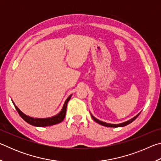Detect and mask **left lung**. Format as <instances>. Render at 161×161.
<instances>
[{
    "label": "left lung",
    "instance_id": "obj_1",
    "mask_svg": "<svg viewBox=\"0 0 161 161\" xmlns=\"http://www.w3.org/2000/svg\"><path fill=\"white\" fill-rule=\"evenodd\" d=\"M138 115H139V114H138V115H136L135 117H133V119L129 120V121H126V122H124V123L119 124H107V123H105V122H103V121H99V120H98L97 119L95 118V117H94V116H92V119H93L94 120V121L97 122V123L99 124H101V125H102V126H107V127H122V126H126V125H128V124H129L131 123V122H133V121H134V120H135L136 118H137V117L138 116Z\"/></svg>",
    "mask_w": 161,
    "mask_h": 161
}]
</instances>
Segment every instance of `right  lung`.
Masks as SVG:
<instances>
[{
  "label": "right lung",
  "instance_id": "right-lung-1",
  "mask_svg": "<svg viewBox=\"0 0 161 161\" xmlns=\"http://www.w3.org/2000/svg\"><path fill=\"white\" fill-rule=\"evenodd\" d=\"M71 97H72V95H70V96L67 98V99L65 101L63 108H62L60 113L58 114L57 116L51 117V118H47V119L32 118V117L28 116H26L25 114H24L17 107H16V106H15V107L18 112V114H20V116L22 117V119H23L24 121H25L27 123H28L31 125H32V126H40V127L52 126V125H54V124L60 123V122H62L64 120L65 117V114H66L67 103L71 99ZM13 104H14V103H13Z\"/></svg>",
  "mask_w": 161,
  "mask_h": 161
}]
</instances>
